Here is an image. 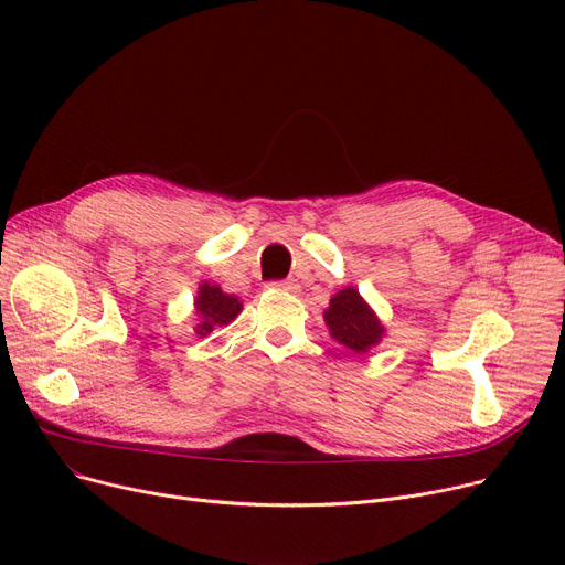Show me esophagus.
Segmentation results:
<instances>
[{
  "label": "esophagus",
  "mask_w": 565,
  "mask_h": 565,
  "mask_svg": "<svg viewBox=\"0 0 565 565\" xmlns=\"http://www.w3.org/2000/svg\"><path fill=\"white\" fill-rule=\"evenodd\" d=\"M270 287L285 289V291H297V289H299V285H297V282H291V280H276V282H270Z\"/></svg>",
  "instance_id": "obj_1"
}]
</instances>
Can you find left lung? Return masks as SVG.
I'll return each instance as SVG.
<instances>
[{"label":"left lung","mask_w":565,"mask_h":565,"mask_svg":"<svg viewBox=\"0 0 565 565\" xmlns=\"http://www.w3.org/2000/svg\"><path fill=\"white\" fill-rule=\"evenodd\" d=\"M324 320L338 343H343L352 352H366L382 338V324L373 310L359 297V291L345 287L329 301Z\"/></svg>","instance_id":"8db88e82"}]
</instances>
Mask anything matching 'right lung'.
Here are the masks:
<instances>
[{
  "mask_svg": "<svg viewBox=\"0 0 565 565\" xmlns=\"http://www.w3.org/2000/svg\"><path fill=\"white\" fill-rule=\"evenodd\" d=\"M196 312L201 322L196 324V333L206 335L215 327L230 324L236 315L241 312V301L236 297L224 295V291L217 285L204 282L199 287V297H196Z\"/></svg>",
  "mask_w": 565,
  "mask_h": 565,
  "instance_id": "right-lung-1",
  "label": "right lung"
}]
</instances>
